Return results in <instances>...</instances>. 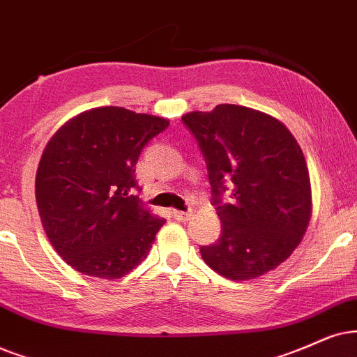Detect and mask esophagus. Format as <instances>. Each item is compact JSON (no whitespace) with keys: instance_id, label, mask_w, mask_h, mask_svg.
Returning a JSON list of instances; mask_svg holds the SVG:
<instances>
[{"instance_id":"1","label":"esophagus","mask_w":357,"mask_h":357,"mask_svg":"<svg viewBox=\"0 0 357 357\" xmlns=\"http://www.w3.org/2000/svg\"><path fill=\"white\" fill-rule=\"evenodd\" d=\"M173 215L176 220H179V222H186L192 218V212H183V211H173Z\"/></svg>"}]
</instances>
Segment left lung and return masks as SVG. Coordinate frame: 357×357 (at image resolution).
I'll use <instances>...</instances> for the list:
<instances>
[{"label": "left lung", "instance_id": "8db88e82", "mask_svg": "<svg viewBox=\"0 0 357 357\" xmlns=\"http://www.w3.org/2000/svg\"><path fill=\"white\" fill-rule=\"evenodd\" d=\"M206 158L222 222L202 260L225 278L252 280L277 268L298 247L311 218L303 151L282 121L254 108L220 103L183 115ZM231 189V202L220 194Z\"/></svg>", "mask_w": 357, "mask_h": 357}]
</instances>
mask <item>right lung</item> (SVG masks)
Returning a JSON list of instances; mask_svg holds the SVG:
<instances>
[{
    "instance_id": "obj_1",
    "label": "right lung",
    "mask_w": 357,
    "mask_h": 357,
    "mask_svg": "<svg viewBox=\"0 0 357 357\" xmlns=\"http://www.w3.org/2000/svg\"><path fill=\"white\" fill-rule=\"evenodd\" d=\"M163 116L98 107L66 121L44 148L36 202L52 247L72 268L116 280L146 259L166 220L138 199L135 166Z\"/></svg>"
}]
</instances>
